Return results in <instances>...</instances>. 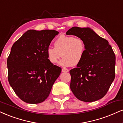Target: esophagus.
<instances>
[{"label": "esophagus", "mask_w": 123, "mask_h": 123, "mask_svg": "<svg viewBox=\"0 0 123 123\" xmlns=\"http://www.w3.org/2000/svg\"><path fill=\"white\" fill-rule=\"evenodd\" d=\"M62 72H69V70L68 69H66V68H62Z\"/></svg>", "instance_id": "esophagus-1"}]
</instances>
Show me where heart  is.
<instances>
[{
	"instance_id": "1",
	"label": "heart",
	"mask_w": 123,
	"mask_h": 123,
	"mask_svg": "<svg viewBox=\"0 0 123 123\" xmlns=\"http://www.w3.org/2000/svg\"><path fill=\"white\" fill-rule=\"evenodd\" d=\"M85 50V43L82 38L62 35L55 40L54 47H47L46 54L51 63H57L62 56L61 65L76 66L83 59Z\"/></svg>"
}]
</instances>
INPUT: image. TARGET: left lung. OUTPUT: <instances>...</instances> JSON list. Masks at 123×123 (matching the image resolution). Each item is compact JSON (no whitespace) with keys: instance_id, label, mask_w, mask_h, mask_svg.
Here are the masks:
<instances>
[{"instance_id":"left-lung-1","label":"left lung","mask_w":123,"mask_h":123,"mask_svg":"<svg viewBox=\"0 0 123 123\" xmlns=\"http://www.w3.org/2000/svg\"><path fill=\"white\" fill-rule=\"evenodd\" d=\"M82 38L86 50L83 59L70 70V87L74 95L84 102L103 98L115 77L116 57L108 41L90 28L73 27L66 32Z\"/></svg>"}]
</instances>
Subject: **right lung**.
Returning a JSON list of instances; mask_svg holds the SVG:
<instances>
[{"mask_svg":"<svg viewBox=\"0 0 123 123\" xmlns=\"http://www.w3.org/2000/svg\"><path fill=\"white\" fill-rule=\"evenodd\" d=\"M58 33L30 30L13 44L7 61L8 80L22 101L38 104L49 96L62 69L49 61L46 50Z\"/></svg>","mask_w":123,"mask_h":123,"instance_id":"add662e5","label":"right lung"}]
</instances>
